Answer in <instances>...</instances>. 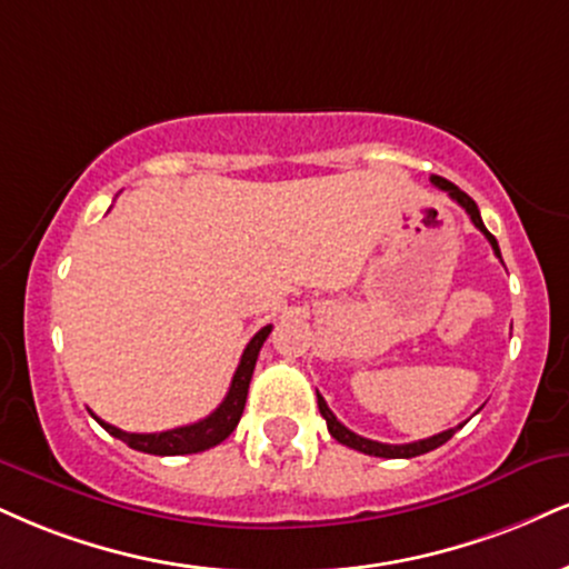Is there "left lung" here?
Listing matches in <instances>:
<instances>
[{
	"label": "left lung",
	"instance_id": "left-lung-1",
	"mask_svg": "<svg viewBox=\"0 0 569 569\" xmlns=\"http://www.w3.org/2000/svg\"><path fill=\"white\" fill-rule=\"evenodd\" d=\"M432 182H435L440 190H445V193H448L450 198H453L458 207L467 209V214L471 217V222H475V228L480 230L485 238H488L490 246H492V251H496V257L501 259V249H498V241L490 236L488 228H485V222H482V217H480V209H477V203L471 201V198H469L467 193H463L461 188H456L453 182L445 180V177L432 174ZM318 408H320V416H323L326 423H328V432H331L333 440L341 442V445H347V448H352V450H360V453H366V456H379V458H413V456L429 453V450L440 448V445L448 442L450 437H453V435L458 432V429L463 427V423H458L456 429H448V432H440V435H435V437H427V440H419V442L387 445V442L368 440V437H360V435H355L352 429H347L345 423H341V421L337 419V416L331 413V408L326 406V400H323V397H320V395H318Z\"/></svg>",
	"mask_w": 569,
	"mask_h": 569
}]
</instances>
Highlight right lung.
I'll list each match as a JSON object with an SVG mask.
<instances>
[{"mask_svg": "<svg viewBox=\"0 0 569 569\" xmlns=\"http://www.w3.org/2000/svg\"><path fill=\"white\" fill-rule=\"evenodd\" d=\"M272 326H264L262 331L254 333V339L246 345V350L241 355V362H238L236 376H232L228 395L224 400L219 402V408L214 413H209L207 419L188 423V427H177V429H167V432H153V435H137V432H124V429L111 427L102 419L98 423L106 429L108 435L119 437L121 442H127L129 448L142 450V453L150 456H188V453H201V450H209L219 445L222 440H228L232 435V429L238 427L243 416V406H246V395H249V381L251 373H254L259 350H262L264 339L270 337Z\"/></svg>", "mask_w": 569, "mask_h": 569, "instance_id": "1", "label": "right lung"}]
</instances>
